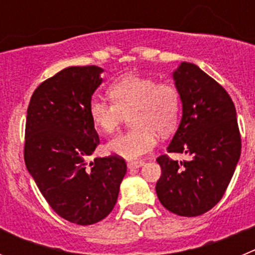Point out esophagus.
<instances>
[{"mask_svg":"<svg viewBox=\"0 0 255 255\" xmlns=\"http://www.w3.org/2000/svg\"><path fill=\"white\" fill-rule=\"evenodd\" d=\"M144 164V161H130L128 162V168L132 170V168H139Z\"/></svg>","mask_w":255,"mask_h":255,"instance_id":"1","label":"esophagus"}]
</instances>
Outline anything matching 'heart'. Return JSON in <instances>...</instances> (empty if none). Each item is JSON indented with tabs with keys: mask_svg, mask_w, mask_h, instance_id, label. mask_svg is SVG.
<instances>
[{
	"mask_svg": "<svg viewBox=\"0 0 255 255\" xmlns=\"http://www.w3.org/2000/svg\"><path fill=\"white\" fill-rule=\"evenodd\" d=\"M111 101L92 98L89 116L97 129L112 134L130 116L132 128L108 141L107 150L126 159H136L155 145V134L168 135L176 128L181 110L179 88L154 78L126 75L108 88Z\"/></svg>",
	"mask_w": 255,
	"mask_h": 255,
	"instance_id": "obj_1",
	"label": "heart"
}]
</instances>
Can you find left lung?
<instances>
[{
  "mask_svg": "<svg viewBox=\"0 0 255 255\" xmlns=\"http://www.w3.org/2000/svg\"><path fill=\"white\" fill-rule=\"evenodd\" d=\"M173 79L182 117L167 152L190 158L179 162L159 155L162 175L155 191L166 209L195 217L224 197L240 158L242 136L233 100L215 79L190 62H182Z\"/></svg>",
  "mask_w": 255,
  "mask_h": 255,
  "instance_id": "obj_1",
  "label": "left lung"
}]
</instances>
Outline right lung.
Instances as JSON below:
<instances>
[{"mask_svg": "<svg viewBox=\"0 0 255 255\" xmlns=\"http://www.w3.org/2000/svg\"><path fill=\"white\" fill-rule=\"evenodd\" d=\"M102 71L94 65L61 70L38 85L26 112V168L49 207L82 226L110 215L126 173L120 155L88 161L100 144L89 102Z\"/></svg>", "mask_w": 255, "mask_h": 255, "instance_id": "add662e5", "label": "right lung"}]
</instances>
